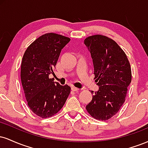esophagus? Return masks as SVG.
<instances>
[{
    "label": "esophagus",
    "mask_w": 148,
    "mask_h": 148,
    "mask_svg": "<svg viewBox=\"0 0 148 148\" xmlns=\"http://www.w3.org/2000/svg\"><path fill=\"white\" fill-rule=\"evenodd\" d=\"M72 90H73V91H78V90H79V88H77L74 87V86H72Z\"/></svg>",
    "instance_id": "esophagus-1"
}]
</instances>
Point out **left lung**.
I'll list each match as a JSON object with an SVG mask.
<instances>
[{
    "mask_svg": "<svg viewBox=\"0 0 148 148\" xmlns=\"http://www.w3.org/2000/svg\"><path fill=\"white\" fill-rule=\"evenodd\" d=\"M84 44L90 53L95 79L99 90L86 106L97 120H106L116 114L125 101L132 81V70L126 54L114 40L101 35L86 38Z\"/></svg>",
    "mask_w": 148,
    "mask_h": 148,
    "instance_id": "1",
    "label": "left lung"
}]
</instances>
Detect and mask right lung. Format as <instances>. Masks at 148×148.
<instances>
[{
    "instance_id": "obj_1",
    "label": "right lung",
    "mask_w": 148,
    "mask_h": 148,
    "mask_svg": "<svg viewBox=\"0 0 148 148\" xmlns=\"http://www.w3.org/2000/svg\"><path fill=\"white\" fill-rule=\"evenodd\" d=\"M70 41L69 37L47 33L35 40L23 54L21 80L28 105L35 114L42 118L57 113L70 93L67 85L54 82V74L61 50Z\"/></svg>"
}]
</instances>
